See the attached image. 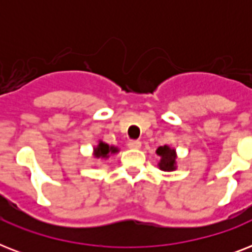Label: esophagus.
<instances>
[{"mask_svg": "<svg viewBox=\"0 0 252 252\" xmlns=\"http://www.w3.org/2000/svg\"><path fill=\"white\" fill-rule=\"evenodd\" d=\"M128 148H130V149H140L141 148V141H138V140H129L128 141Z\"/></svg>", "mask_w": 252, "mask_h": 252, "instance_id": "esophagus-1", "label": "esophagus"}]
</instances>
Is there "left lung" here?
<instances>
[{"label":"left lung","mask_w":252,"mask_h":252,"mask_svg":"<svg viewBox=\"0 0 252 252\" xmlns=\"http://www.w3.org/2000/svg\"><path fill=\"white\" fill-rule=\"evenodd\" d=\"M157 154L161 157V162L158 163L161 170L171 171L175 168V150L170 149L168 146H159L157 149Z\"/></svg>","instance_id":"left-lung-1"}]
</instances>
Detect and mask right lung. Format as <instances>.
I'll return each instance as SVG.
<instances>
[{"instance_id": "1", "label": "right lung", "mask_w": 252, "mask_h": 252, "mask_svg": "<svg viewBox=\"0 0 252 252\" xmlns=\"http://www.w3.org/2000/svg\"><path fill=\"white\" fill-rule=\"evenodd\" d=\"M118 149L116 148H112V146H108L104 142H99L98 148L95 149V154H96V157H102V158H107L110 156V153H116Z\"/></svg>"}]
</instances>
